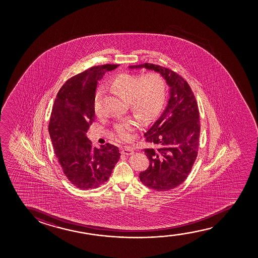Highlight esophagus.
Masks as SVG:
<instances>
[{
  "label": "esophagus",
  "mask_w": 258,
  "mask_h": 258,
  "mask_svg": "<svg viewBox=\"0 0 258 258\" xmlns=\"http://www.w3.org/2000/svg\"><path fill=\"white\" fill-rule=\"evenodd\" d=\"M121 152H122V154H125V155H132L134 153V150H133V148L130 147V146H125L122 149Z\"/></svg>",
  "instance_id": "1"
}]
</instances>
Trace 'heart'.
<instances>
[{"instance_id": "obj_1", "label": "heart", "mask_w": 258, "mask_h": 258, "mask_svg": "<svg viewBox=\"0 0 258 258\" xmlns=\"http://www.w3.org/2000/svg\"><path fill=\"white\" fill-rule=\"evenodd\" d=\"M110 85L117 95L127 100L131 111L143 120H151L156 116L166 101V80L158 72L144 75L120 73L111 80ZM102 94L101 89L94 94L93 109L96 115L102 113L100 103ZM138 125V120L127 119L117 123L114 131L121 140L127 141L131 140L132 132Z\"/></svg>"}]
</instances>
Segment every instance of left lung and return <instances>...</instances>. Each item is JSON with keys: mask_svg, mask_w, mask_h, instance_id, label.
Here are the masks:
<instances>
[{"mask_svg": "<svg viewBox=\"0 0 258 258\" xmlns=\"http://www.w3.org/2000/svg\"><path fill=\"white\" fill-rule=\"evenodd\" d=\"M130 68L159 72L169 85L166 109L145 134V141L155 147L144 150L150 166L139 178L153 190L173 189L187 179L198 156L200 120L197 99L187 82L170 69L147 62Z\"/></svg>", "mask_w": 258, "mask_h": 258, "instance_id": "8db88e82", "label": "left lung"}]
</instances>
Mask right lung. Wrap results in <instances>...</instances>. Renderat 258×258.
Here are the masks:
<instances>
[{"label": "right lung", "mask_w": 258, "mask_h": 258, "mask_svg": "<svg viewBox=\"0 0 258 258\" xmlns=\"http://www.w3.org/2000/svg\"><path fill=\"white\" fill-rule=\"evenodd\" d=\"M118 66H95L76 75L61 86L53 103L48 125L53 151L68 180L84 190L106 182L120 159L115 145L96 148L86 137L95 119L93 99L98 82Z\"/></svg>", "instance_id": "add662e5"}]
</instances>
